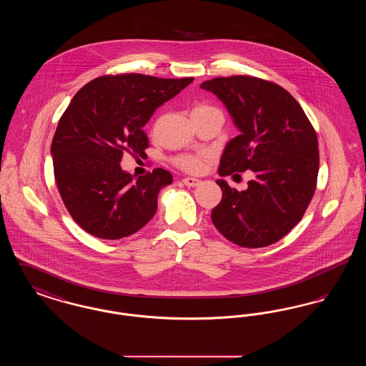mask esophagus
Instances as JSON below:
<instances>
[{
  "label": "esophagus",
  "mask_w": 366,
  "mask_h": 366,
  "mask_svg": "<svg viewBox=\"0 0 366 366\" xmlns=\"http://www.w3.org/2000/svg\"><path fill=\"white\" fill-rule=\"evenodd\" d=\"M182 182L187 185V187H197L200 184V179L197 178H192V177H187L182 179Z\"/></svg>",
  "instance_id": "34e87169"
}]
</instances>
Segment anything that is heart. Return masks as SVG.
I'll return each instance as SVG.
<instances>
[{
    "label": "heart",
    "mask_w": 366,
    "mask_h": 366,
    "mask_svg": "<svg viewBox=\"0 0 366 366\" xmlns=\"http://www.w3.org/2000/svg\"><path fill=\"white\" fill-rule=\"evenodd\" d=\"M212 107L209 105H199L196 107L194 109H211ZM177 164L185 170V172H191V173H196L199 170H202L203 167V159L202 157H197V155H182V157L177 159Z\"/></svg>",
    "instance_id": "b5f03b06"
}]
</instances>
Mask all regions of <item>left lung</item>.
<instances>
[{"label":"left lung","mask_w":366,"mask_h":366,"mask_svg":"<svg viewBox=\"0 0 366 366\" xmlns=\"http://www.w3.org/2000/svg\"><path fill=\"white\" fill-rule=\"evenodd\" d=\"M200 87L224 103L240 132L227 142L218 174H255L240 192L217 179L222 200L211 212L212 224L245 248L276 243L302 219L315 191L320 154L313 126L295 99L273 82L234 75Z\"/></svg>","instance_id":"8db88e82"}]
</instances>
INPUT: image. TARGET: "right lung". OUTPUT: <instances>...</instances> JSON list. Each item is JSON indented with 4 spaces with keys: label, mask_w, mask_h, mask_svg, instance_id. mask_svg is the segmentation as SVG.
Masks as SVG:
<instances>
[{
    "label": "right lung",
    "mask_w": 366,
    "mask_h": 366,
    "mask_svg": "<svg viewBox=\"0 0 366 366\" xmlns=\"http://www.w3.org/2000/svg\"><path fill=\"white\" fill-rule=\"evenodd\" d=\"M192 81L105 75L75 93L59 121L51 154L60 196L74 221L89 234L118 240L152 219L157 194L173 177L155 169L136 178L119 163L123 152L144 154L148 137L142 127L157 107Z\"/></svg>",
    "instance_id": "add662e5"
}]
</instances>
